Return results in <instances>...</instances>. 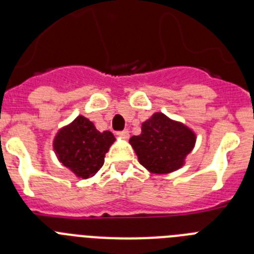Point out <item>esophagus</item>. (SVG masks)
Returning <instances> with one entry per match:
<instances>
[{"mask_svg": "<svg viewBox=\"0 0 254 254\" xmlns=\"http://www.w3.org/2000/svg\"><path fill=\"white\" fill-rule=\"evenodd\" d=\"M118 136H120V137H122L123 140H127V138L129 137V132H128V129H125V131L118 132Z\"/></svg>", "mask_w": 254, "mask_h": 254, "instance_id": "1", "label": "esophagus"}]
</instances>
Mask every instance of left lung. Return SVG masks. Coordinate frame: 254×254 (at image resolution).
Returning a JSON list of instances; mask_svg holds the SVG:
<instances>
[{"label":"left lung","instance_id":"left-lung-1","mask_svg":"<svg viewBox=\"0 0 254 254\" xmlns=\"http://www.w3.org/2000/svg\"><path fill=\"white\" fill-rule=\"evenodd\" d=\"M129 143L143 168L154 174H168L185 165L196 143V133L182 122L156 112L142 122L141 134L132 136Z\"/></svg>","mask_w":254,"mask_h":254}]
</instances>
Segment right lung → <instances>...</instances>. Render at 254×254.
<instances>
[{"label": "right lung", "instance_id": "obj_1", "mask_svg": "<svg viewBox=\"0 0 254 254\" xmlns=\"http://www.w3.org/2000/svg\"><path fill=\"white\" fill-rule=\"evenodd\" d=\"M116 141L111 131L99 132L86 117L77 116L58 129L53 150L60 163L77 178L94 177L104 164L105 154Z\"/></svg>", "mask_w": 254, "mask_h": 254}]
</instances>
